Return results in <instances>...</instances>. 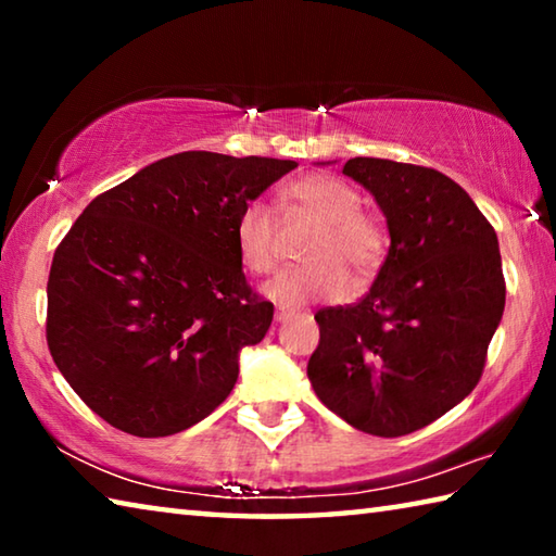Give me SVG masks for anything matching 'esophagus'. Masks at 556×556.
<instances>
[{
    "instance_id": "obj_1",
    "label": "esophagus",
    "mask_w": 556,
    "mask_h": 556,
    "mask_svg": "<svg viewBox=\"0 0 556 556\" xmlns=\"http://www.w3.org/2000/svg\"><path fill=\"white\" fill-rule=\"evenodd\" d=\"M291 314H294V308L291 306H277V321H285V318H289Z\"/></svg>"
}]
</instances>
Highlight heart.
Returning a JSON list of instances; mask_svg holds the SVG:
<instances>
[{"label": "heart", "instance_id": "obj_1", "mask_svg": "<svg viewBox=\"0 0 556 556\" xmlns=\"http://www.w3.org/2000/svg\"><path fill=\"white\" fill-rule=\"evenodd\" d=\"M289 201L321 220L306 248L308 265L289 267L265 287L267 296L285 304L308 299H341L353 287V267L361 277L380 267L388 248L382 223L361 208V193L331 174H312L289 186ZM235 248L255 275H267L279 262V223L271 205L252 199L235 220Z\"/></svg>", "mask_w": 556, "mask_h": 556}]
</instances>
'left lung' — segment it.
<instances>
[{
	"label": "left lung",
	"mask_w": 556,
	"mask_h": 556,
	"mask_svg": "<svg viewBox=\"0 0 556 556\" xmlns=\"http://www.w3.org/2000/svg\"><path fill=\"white\" fill-rule=\"evenodd\" d=\"M343 174L378 201L390 252L357 304L318 308L321 341L306 372L318 400L351 427L404 437L481 380L505 308L497 235L437 168L355 156Z\"/></svg>",
	"instance_id": "obj_1"
}]
</instances>
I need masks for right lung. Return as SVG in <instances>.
Here are the masks:
<instances>
[{
	"label": "right lung",
	"mask_w": 556,
	"mask_h": 556,
	"mask_svg": "<svg viewBox=\"0 0 556 556\" xmlns=\"http://www.w3.org/2000/svg\"><path fill=\"white\" fill-rule=\"evenodd\" d=\"M296 162L181 152L92 199L55 248L46 341L75 394L131 437H172L225 402L265 338L235 220Z\"/></svg>",
	"instance_id": "right-lung-1"
}]
</instances>
